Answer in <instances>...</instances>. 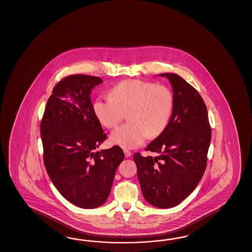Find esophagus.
<instances>
[{
  "label": "esophagus",
  "mask_w": 252,
  "mask_h": 252,
  "mask_svg": "<svg viewBox=\"0 0 252 252\" xmlns=\"http://www.w3.org/2000/svg\"><path fill=\"white\" fill-rule=\"evenodd\" d=\"M124 153H125V156H126V157H131V153L129 151H127V150H124Z\"/></svg>",
  "instance_id": "1"
}]
</instances>
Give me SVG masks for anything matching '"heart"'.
Wrapping results in <instances>:
<instances>
[{
	"label": "heart",
	"mask_w": 252,
	"mask_h": 252,
	"mask_svg": "<svg viewBox=\"0 0 252 252\" xmlns=\"http://www.w3.org/2000/svg\"><path fill=\"white\" fill-rule=\"evenodd\" d=\"M110 96H98L93 103L95 118L107 128L115 127L128 113L129 123L111 134V142L125 149L141 145L148 136L165 131L173 111L171 90L143 80H126L111 89Z\"/></svg>",
	"instance_id": "heart-1"
}]
</instances>
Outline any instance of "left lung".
Segmentation results:
<instances>
[{"label":"left lung","mask_w":252,"mask_h":252,"mask_svg":"<svg viewBox=\"0 0 252 252\" xmlns=\"http://www.w3.org/2000/svg\"><path fill=\"white\" fill-rule=\"evenodd\" d=\"M173 89L172 115L165 131L146 151L158 157L134 155L142 194L154 207L179 205L199 183L207 167L211 127L198 91L180 75L161 73Z\"/></svg>","instance_id":"1"}]
</instances>
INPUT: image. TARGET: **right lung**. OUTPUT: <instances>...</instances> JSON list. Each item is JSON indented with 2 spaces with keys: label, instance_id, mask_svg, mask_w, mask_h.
Masks as SVG:
<instances>
[{
  "label": "right lung",
  "instance_id": "add662e5",
  "mask_svg": "<svg viewBox=\"0 0 252 252\" xmlns=\"http://www.w3.org/2000/svg\"><path fill=\"white\" fill-rule=\"evenodd\" d=\"M102 83L96 76L73 74L55 86L41 121L44 163L64 198L82 208L104 204L118 165L119 146L96 151L107 135L93 112L90 93Z\"/></svg>",
  "mask_w": 252,
  "mask_h": 252
}]
</instances>
